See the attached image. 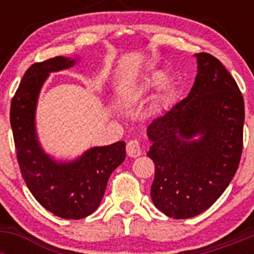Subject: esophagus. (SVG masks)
<instances>
[{"label": "esophagus", "mask_w": 254, "mask_h": 254, "mask_svg": "<svg viewBox=\"0 0 254 254\" xmlns=\"http://www.w3.org/2000/svg\"><path fill=\"white\" fill-rule=\"evenodd\" d=\"M126 150H127V155L131 156V158H137V156H140L141 155V152H142V150H141V145L137 140L128 141V142H127V147H126Z\"/></svg>", "instance_id": "obj_1"}]
</instances>
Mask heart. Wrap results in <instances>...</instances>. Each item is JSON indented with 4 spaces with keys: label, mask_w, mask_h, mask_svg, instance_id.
<instances>
[{
    "label": "heart",
    "mask_w": 254,
    "mask_h": 254,
    "mask_svg": "<svg viewBox=\"0 0 254 254\" xmlns=\"http://www.w3.org/2000/svg\"><path fill=\"white\" fill-rule=\"evenodd\" d=\"M169 80V76L165 71H155L152 72L149 77L143 81L141 90H150V89H158L165 85Z\"/></svg>",
    "instance_id": "heart-1"
}]
</instances>
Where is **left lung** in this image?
<instances>
[{"instance_id":"left-lung-1","label":"left lung","mask_w":254,"mask_h":254,"mask_svg":"<svg viewBox=\"0 0 254 254\" xmlns=\"http://www.w3.org/2000/svg\"><path fill=\"white\" fill-rule=\"evenodd\" d=\"M187 98L147 127L155 164L151 198L173 219L207 210L234 178L243 150L244 100L217 58L197 53Z\"/></svg>"}]
</instances>
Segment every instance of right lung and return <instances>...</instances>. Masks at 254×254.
<instances>
[{"mask_svg":"<svg viewBox=\"0 0 254 254\" xmlns=\"http://www.w3.org/2000/svg\"><path fill=\"white\" fill-rule=\"evenodd\" d=\"M77 58L55 57L31 64L12 98L10 122L21 176L46 210L62 219H84L99 207L108 179L126 158V143L86 150L73 160H56L38 138L35 113L44 82L52 72L75 66Z\"/></svg>","mask_w":254,"mask_h":254,"instance_id":"right-lung-1","label":"right lung"}]
</instances>
